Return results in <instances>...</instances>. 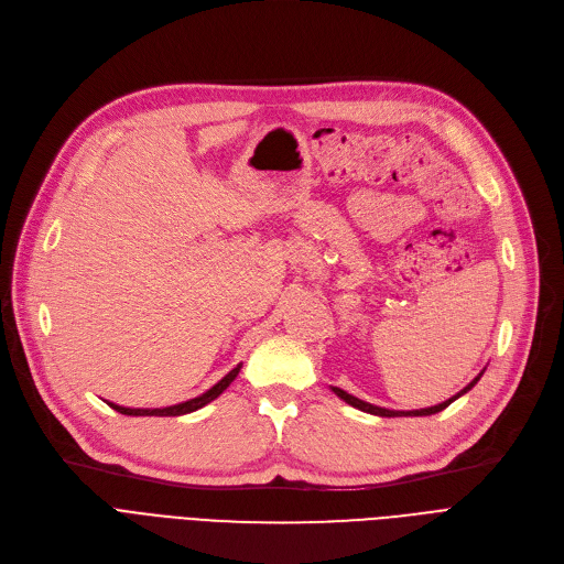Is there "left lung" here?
Segmentation results:
<instances>
[{
  "instance_id": "obj_1",
  "label": "left lung",
  "mask_w": 564,
  "mask_h": 564,
  "mask_svg": "<svg viewBox=\"0 0 564 564\" xmlns=\"http://www.w3.org/2000/svg\"><path fill=\"white\" fill-rule=\"evenodd\" d=\"M484 373V371H481ZM481 373L468 384V387H463L456 397H452V399H447L445 403H437V405H431V408H422V410H387V408H378V405H373V403H366V401H361V399H357V397H352V394H348V391H343V389H338V387H332V391L336 397H340L343 401H346L348 405H352V408H357V410H361V412H369V414H378V417H426V414H435V412H443L447 405H452L458 397H463V394H468V391L479 382V378H481Z\"/></svg>"
}]
</instances>
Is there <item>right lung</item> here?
Listing matches in <instances>:
<instances>
[{"label":"right lung","instance_id":"right-lung-1","mask_svg":"<svg viewBox=\"0 0 564 564\" xmlns=\"http://www.w3.org/2000/svg\"><path fill=\"white\" fill-rule=\"evenodd\" d=\"M239 369H241V364H237L235 369H232L226 378L218 380L212 389L205 391V394L195 397V399H191V401H184V403H177V405L154 408V410H150V408H124V405H117V403H108V405H110L112 410L121 412V414H133V417H180V414H188V412H193V410H200L203 405H207V403H212L214 399L221 397L224 391L230 387V382L237 378Z\"/></svg>","mask_w":564,"mask_h":564}]
</instances>
